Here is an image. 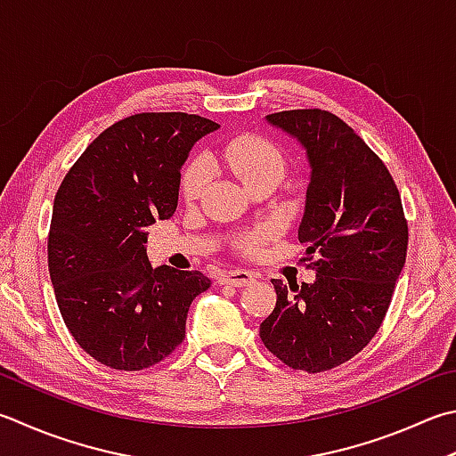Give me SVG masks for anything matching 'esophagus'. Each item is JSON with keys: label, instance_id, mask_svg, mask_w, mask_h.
<instances>
[{"label": "esophagus", "instance_id": "obj_1", "mask_svg": "<svg viewBox=\"0 0 456 456\" xmlns=\"http://www.w3.org/2000/svg\"><path fill=\"white\" fill-rule=\"evenodd\" d=\"M220 281L226 283V286L246 288V286H250V283L254 281V273L248 272V270H228L226 273H222Z\"/></svg>", "mask_w": 456, "mask_h": 456}]
</instances>
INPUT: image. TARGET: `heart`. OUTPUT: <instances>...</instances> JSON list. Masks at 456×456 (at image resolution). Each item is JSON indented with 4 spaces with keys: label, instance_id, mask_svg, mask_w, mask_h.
<instances>
[{
    "label": "heart",
    "instance_id": "heart-1",
    "mask_svg": "<svg viewBox=\"0 0 456 456\" xmlns=\"http://www.w3.org/2000/svg\"><path fill=\"white\" fill-rule=\"evenodd\" d=\"M222 162L240 176L244 184H250L264 176H281L286 168V157L276 142L257 134H240L232 139L220 152ZM210 178V165L206 159H192L183 170L180 192L186 200H196L204 192ZM272 238L270 228H260L238 240V248L244 254H257Z\"/></svg>",
    "mask_w": 456,
    "mask_h": 456
}]
</instances>
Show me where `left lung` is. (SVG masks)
Masks as SVG:
<instances>
[{"label":"left lung","mask_w":456,"mask_h":456,"mask_svg":"<svg viewBox=\"0 0 456 456\" xmlns=\"http://www.w3.org/2000/svg\"><path fill=\"white\" fill-rule=\"evenodd\" d=\"M265 121L302 144L312 168L297 238L315 280H272L278 299L260 338L288 367L328 371L381 328L405 265L407 220L387 167L339 117L297 109Z\"/></svg>","instance_id":"1"}]
</instances>
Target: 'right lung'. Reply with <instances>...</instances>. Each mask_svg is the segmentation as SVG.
Wrapping results in <instances>:
<instances>
[{
	"label": "right lung",
	"instance_id": "add662e5",
	"mask_svg": "<svg viewBox=\"0 0 456 456\" xmlns=\"http://www.w3.org/2000/svg\"><path fill=\"white\" fill-rule=\"evenodd\" d=\"M218 125L199 115L141 113L109 126L55 194L47 257L59 312L99 363L139 371L183 343L202 272L152 268L147 228L178 204L188 152Z\"/></svg>",
	"mask_w": 456,
	"mask_h": 456
}]
</instances>
